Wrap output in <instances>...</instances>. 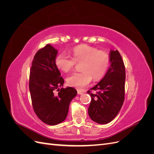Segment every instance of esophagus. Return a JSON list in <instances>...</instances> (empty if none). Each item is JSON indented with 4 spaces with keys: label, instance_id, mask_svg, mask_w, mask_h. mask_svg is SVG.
Masks as SVG:
<instances>
[{
    "label": "esophagus",
    "instance_id": "34e87169",
    "mask_svg": "<svg viewBox=\"0 0 154 154\" xmlns=\"http://www.w3.org/2000/svg\"><path fill=\"white\" fill-rule=\"evenodd\" d=\"M77 92H78V94H79V95H82L83 94V92L79 91V90L77 91Z\"/></svg>",
    "mask_w": 154,
    "mask_h": 154
}]
</instances>
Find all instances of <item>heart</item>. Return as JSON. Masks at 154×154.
I'll list each match as a JSON object with an SVG mask.
<instances>
[{
  "label": "heart",
  "instance_id": "b5f03b06",
  "mask_svg": "<svg viewBox=\"0 0 154 154\" xmlns=\"http://www.w3.org/2000/svg\"><path fill=\"white\" fill-rule=\"evenodd\" d=\"M81 63L82 72H74L67 78V85L77 89H82L89 84L92 77L96 81L103 78L110 66V57L105 51L80 45L72 50V58L62 53L55 59L56 66L65 72L71 71L76 63Z\"/></svg>",
  "mask_w": 154,
  "mask_h": 154
}]
</instances>
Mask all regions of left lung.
<instances>
[{
  "mask_svg": "<svg viewBox=\"0 0 154 154\" xmlns=\"http://www.w3.org/2000/svg\"><path fill=\"white\" fill-rule=\"evenodd\" d=\"M110 66L102 80L91 88L97 91L96 94L90 91L91 96L88 109V116L94 122L106 124L112 121L122 109L125 97V68L118 50H110Z\"/></svg>",
  "mask_w": 154,
  "mask_h": 154,
  "instance_id": "obj_1",
  "label": "left lung"
}]
</instances>
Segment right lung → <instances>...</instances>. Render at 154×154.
<instances>
[{
	"label": "right lung",
	"mask_w": 154,
	"mask_h": 154,
	"mask_svg": "<svg viewBox=\"0 0 154 154\" xmlns=\"http://www.w3.org/2000/svg\"><path fill=\"white\" fill-rule=\"evenodd\" d=\"M57 49L46 45L37 51L32 60L29 76V91L35 114L49 125H56L66 119L69 104L77 94L72 87L66 88L64 80L55 64ZM58 89V94L54 91Z\"/></svg>",
	"instance_id": "add662e5"
}]
</instances>
